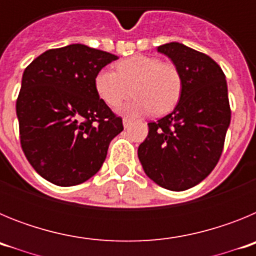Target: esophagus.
I'll return each instance as SVG.
<instances>
[{"label": "esophagus", "instance_id": "esophagus-1", "mask_svg": "<svg viewBox=\"0 0 256 256\" xmlns=\"http://www.w3.org/2000/svg\"><path fill=\"white\" fill-rule=\"evenodd\" d=\"M130 123H132V120H130V118H124V119H123V126H124V128H128V126H130Z\"/></svg>", "mask_w": 256, "mask_h": 256}]
</instances>
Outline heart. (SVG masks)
<instances>
[{"label":"heart","mask_w":256,"mask_h":256,"mask_svg":"<svg viewBox=\"0 0 256 256\" xmlns=\"http://www.w3.org/2000/svg\"><path fill=\"white\" fill-rule=\"evenodd\" d=\"M132 90H130V88ZM94 88L101 100L118 108L130 96L136 98L123 108L126 114H166L177 105L182 94V76L172 62L155 56L134 55L116 64V73L101 70L94 78Z\"/></svg>","instance_id":"1"}]
</instances>
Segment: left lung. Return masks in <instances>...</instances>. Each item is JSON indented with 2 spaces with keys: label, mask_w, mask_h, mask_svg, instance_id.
Wrapping results in <instances>:
<instances>
[{
  "label": "left lung",
  "mask_w": 256,
  "mask_h": 256,
  "mask_svg": "<svg viewBox=\"0 0 256 256\" xmlns=\"http://www.w3.org/2000/svg\"><path fill=\"white\" fill-rule=\"evenodd\" d=\"M158 51L182 76V94L170 114L148 123L138 148L144 173L159 186L184 191L196 186L218 164L230 123L226 76L208 55L178 42Z\"/></svg>",
  "instance_id": "left-lung-1"
}]
</instances>
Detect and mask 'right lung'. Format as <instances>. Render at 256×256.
Listing matches in <instances>:
<instances>
[{"label":"right lung","instance_id":"add662e5","mask_svg":"<svg viewBox=\"0 0 256 256\" xmlns=\"http://www.w3.org/2000/svg\"><path fill=\"white\" fill-rule=\"evenodd\" d=\"M118 56L76 44L52 48L26 68L16 100L22 148L48 182L69 187L102 166L123 122L97 94V73Z\"/></svg>","mask_w":256,"mask_h":256}]
</instances>
